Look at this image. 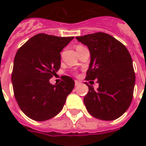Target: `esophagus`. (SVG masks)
I'll return each mask as SVG.
<instances>
[{"label": "esophagus", "mask_w": 146, "mask_h": 146, "mask_svg": "<svg viewBox=\"0 0 146 146\" xmlns=\"http://www.w3.org/2000/svg\"><path fill=\"white\" fill-rule=\"evenodd\" d=\"M80 84V81H77V80H76L75 81V86H78V85Z\"/></svg>", "instance_id": "obj_1"}]
</instances>
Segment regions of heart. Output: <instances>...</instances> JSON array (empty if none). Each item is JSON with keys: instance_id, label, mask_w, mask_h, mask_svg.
<instances>
[{"instance_id": "heart-1", "label": "heart", "mask_w": 146, "mask_h": 146, "mask_svg": "<svg viewBox=\"0 0 146 146\" xmlns=\"http://www.w3.org/2000/svg\"><path fill=\"white\" fill-rule=\"evenodd\" d=\"M81 47H82V46H81V45H78V46L76 47V49L79 48H81Z\"/></svg>"}]
</instances>
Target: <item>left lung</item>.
I'll list each match as a JSON object with an SVG mask.
<instances>
[{
	"label": "left lung",
	"instance_id": "left-lung-1",
	"mask_svg": "<svg viewBox=\"0 0 146 146\" xmlns=\"http://www.w3.org/2000/svg\"><path fill=\"white\" fill-rule=\"evenodd\" d=\"M76 39L89 48L91 61L86 80L97 79L95 90L86 82L89 92L84 97L87 111L94 117L113 120L129 108L133 96L135 73L130 54L125 45L104 33L79 36Z\"/></svg>",
	"mask_w": 146,
	"mask_h": 146
}]
</instances>
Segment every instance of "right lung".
<instances>
[{
  "label": "right lung",
  "instance_id": "obj_1",
  "mask_svg": "<svg viewBox=\"0 0 146 146\" xmlns=\"http://www.w3.org/2000/svg\"><path fill=\"white\" fill-rule=\"evenodd\" d=\"M73 38L39 33L17 50L11 80L17 104L28 117L44 121L63 108L74 80L64 76L59 84L52 85L49 80L60 67L61 50Z\"/></svg>",
  "mask_w": 146,
  "mask_h": 146
}]
</instances>
